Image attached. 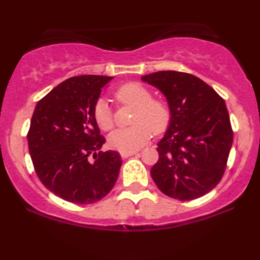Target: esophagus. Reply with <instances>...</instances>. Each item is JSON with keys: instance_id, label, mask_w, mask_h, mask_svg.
<instances>
[{"instance_id": "34e87169", "label": "esophagus", "mask_w": 260, "mask_h": 260, "mask_svg": "<svg viewBox=\"0 0 260 260\" xmlns=\"http://www.w3.org/2000/svg\"><path fill=\"white\" fill-rule=\"evenodd\" d=\"M135 154H137V150H133V151H122L120 152V155H122V157H129V156H133Z\"/></svg>"}]
</instances>
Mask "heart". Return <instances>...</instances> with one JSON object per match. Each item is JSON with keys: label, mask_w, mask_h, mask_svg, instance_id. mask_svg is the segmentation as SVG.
Segmentation results:
<instances>
[{"label": "heart", "mask_w": 260, "mask_h": 260, "mask_svg": "<svg viewBox=\"0 0 260 260\" xmlns=\"http://www.w3.org/2000/svg\"><path fill=\"white\" fill-rule=\"evenodd\" d=\"M118 104L134 105V125L119 127L109 136V143L119 151H133L140 149L151 136V133L161 134L170 122L168 103L162 98L152 97L151 91L143 84L131 81L120 85L115 91ZM94 122L103 131L111 130L115 117L105 99H98L92 110Z\"/></svg>", "instance_id": "obj_1"}]
</instances>
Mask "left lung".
<instances>
[{
    "mask_svg": "<svg viewBox=\"0 0 260 260\" xmlns=\"http://www.w3.org/2000/svg\"><path fill=\"white\" fill-rule=\"evenodd\" d=\"M168 101L170 123L157 143L151 177L163 194L181 201L204 197L221 181L233 142L225 101L200 78L176 71L142 77Z\"/></svg>",
    "mask_w": 260,
    "mask_h": 260,
    "instance_id": "8db88e82",
    "label": "left lung"
}]
</instances>
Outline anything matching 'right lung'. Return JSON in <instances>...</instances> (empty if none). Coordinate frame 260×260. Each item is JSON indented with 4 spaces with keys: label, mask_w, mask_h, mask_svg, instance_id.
Returning <instances> with one entry per match:
<instances>
[{
    "label": "right lung",
    "mask_w": 260,
    "mask_h": 260,
    "mask_svg": "<svg viewBox=\"0 0 260 260\" xmlns=\"http://www.w3.org/2000/svg\"><path fill=\"white\" fill-rule=\"evenodd\" d=\"M112 79L92 74L69 78L35 106L27 134L35 173L49 191L69 202L94 204L118 177L122 157L117 151L99 150L105 138L92 116Z\"/></svg>",
    "instance_id": "1"
}]
</instances>
